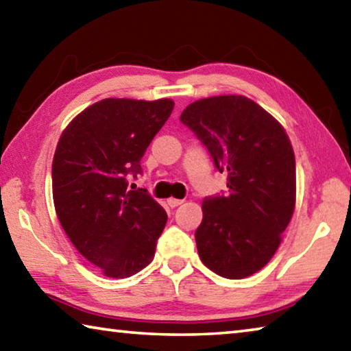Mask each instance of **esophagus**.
<instances>
[{
	"label": "esophagus",
	"instance_id": "esophagus-1",
	"mask_svg": "<svg viewBox=\"0 0 351 351\" xmlns=\"http://www.w3.org/2000/svg\"><path fill=\"white\" fill-rule=\"evenodd\" d=\"M167 204L173 209V207H178L180 204H182V199H176V198H169Z\"/></svg>",
	"mask_w": 351,
	"mask_h": 351
}]
</instances>
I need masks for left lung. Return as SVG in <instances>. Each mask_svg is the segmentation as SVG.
I'll list each match as a JSON object with an SVG mask.
<instances>
[{"instance_id":"8db88e82","label":"left lung","mask_w":351,"mask_h":351,"mask_svg":"<svg viewBox=\"0 0 351 351\" xmlns=\"http://www.w3.org/2000/svg\"><path fill=\"white\" fill-rule=\"evenodd\" d=\"M181 122L210 153L228 192L206 197L195 232L199 258L215 274L245 278L280 246L295 204V159L283 127L245 96L190 104Z\"/></svg>"}]
</instances>
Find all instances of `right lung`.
Segmentation results:
<instances>
[{
    "mask_svg": "<svg viewBox=\"0 0 351 351\" xmlns=\"http://www.w3.org/2000/svg\"><path fill=\"white\" fill-rule=\"evenodd\" d=\"M175 102L104 99L64 128L52 161V195L64 232L106 277L150 263L167 213L145 189L130 190L141 159ZM134 189V187H132Z\"/></svg>",
    "mask_w": 351,
    "mask_h": 351,
    "instance_id": "obj_1",
    "label": "right lung"
}]
</instances>
